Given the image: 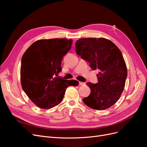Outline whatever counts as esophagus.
<instances>
[{"instance_id":"obj_1","label":"esophagus","mask_w":147,"mask_h":147,"mask_svg":"<svg viewBox=\"0 0 147 147\" xmlns=\"http://www.w3.org/2000/svg\"><path fill=\"white\" fill-rule=\"evenodd\" d=\"M79 84H80V85H81V86H83V85H84V84H85V83L79 82Z\"/></svg>"}]
</instances>
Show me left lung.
<instances>
[{"instance_id":"obj_1","label":"left lung","mask_w":147,"mask_h":147,"mask_svg":"<svg viewBox=\"0 0 147 147\" xmlns=\"http://www.w3.org/2000/svg\"><path fill=\"white\" fill-rule=\"evenodd\" d=\"M75 51L90 63L92 70L98 69V82L87 83L91 94L83 99L89 107L101 110L108 109L119 99L127 78L125 61L119 49L104 38H83L75 43Z\"/></svg>"}]
</instances>
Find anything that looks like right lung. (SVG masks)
Instances as JSON below:
<instances>
[{
    "mask_svg": "<svg viewBox=\"0 0 147 147\" xmlns=\"http://www.w3.org/2000/svg\"><path fill=\"white\" fill-rule=\"evenodd\" d=\"M72 43V40L65 38L39 40L33 43L22 57V88L40 108L54 107L63 100L67 88L78 85L77 80L57 77L62 70V59Z\"/></svg>",
    "mask_w": 147,
    "mask_h": 147,
    "instance_id": "add662e5",
    "label": "right lung"
}]
</instances>
